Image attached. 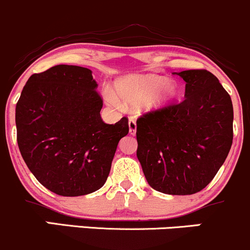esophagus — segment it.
<instances>
[{
	"label": "esophagus",
	"instance_id": "1",
	"mask_svg": "<svg viewBox=\"0 0 250 250\" xmlns=\"http://www.w3.org/2000/svg\"><path fill=\"white\" fill-rule=\"evenodd\" d=\"M128 125H129V133L131 134V135H135L136 134V122L133 117H130Z\"/></svg>",
	"mask_w": 250,
	"mask_h": 250
}]
</instances>
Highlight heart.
<instances>
[{
    "mask_svg": "<svg viewBox=\"0 0 250 250\" xmlns=\"http://www.w3.org/2000/svg\"><path fill=\"white\" fill-rule=\"evenodd\" d=\"M117 94L125 103L139 105L146 102L148 108L161 109L169 105L179 96V86L174 82H167L159 76H135L122 79L116 84ZM105 98L111 105L121 106V102L112 92H106Z\"/></svg>",
    "mask_w": 250,
    "mask_h": 250,
    "instance_id": "1",
    "label": "heart"
}]
</instances>
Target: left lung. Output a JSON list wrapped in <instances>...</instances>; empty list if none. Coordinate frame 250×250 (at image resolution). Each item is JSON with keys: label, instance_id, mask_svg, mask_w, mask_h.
I'll list each match as a JSON object with an SVG mask.
<instances>
[{"label": "left lung", "instance_id": "8db88e82", "mask_svg": "<svg viewBox=\"0 0 250 250\" xmlns=\"http://www.w3.org/2000/svg\"><path fill=\"white\" fill-rule=\"evenodd\" d=\"M185 100L150 110L136 121V155L150 188L186 196L202 191L232 144L231 98L208 70L178 73Z\"/></svg>", "mask_w": 250, "mask_h": 250}]
</instances>
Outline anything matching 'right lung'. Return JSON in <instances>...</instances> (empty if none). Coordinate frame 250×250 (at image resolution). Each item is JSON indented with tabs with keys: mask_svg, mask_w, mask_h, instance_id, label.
I'll use <instances>...</instances> for the list:
<instances>
[{
	"mask_svg": "<svg viewBox=\"0 0 250 250\" xmlns=\"http://www.w3.org/2000/svg\"><path fill=\"white\" fill-rule=\"evenodd\" d=\"M91 70L56 65L29 77L16 103L18 145L38 182L64 197L84 196L106 182L127 117L106 125Z\"/></svg>",
	"mask_w": 250,
	"mask_h": 250,
	"instance_id": "add662e5",
	"label": "right lung"
}]
</instances>
